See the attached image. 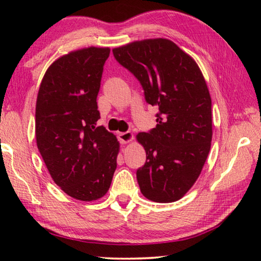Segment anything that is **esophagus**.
<instances>
[{
    "mask_svg": "<svg viewBox=\"0 0 261 261\" xmlns=\"http://www.w3.org/2000/svg\"><path fill=\"white\" fill-rule=\"evenodd\" d=\"M118 139H120L122 144H127V143H130L132 139H134V135H132V132H130V131L121 132V134H118Z\"/></svg>",
    "mask_w": 261,
    "mask_h": 261,
    "instance_id": "1",
    "label": "esophagus"
}]
</instances>
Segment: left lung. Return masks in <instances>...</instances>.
<instances>
[{"mask_svg": "<svg viewBox=\"0 0 261 261\" xmlns=\"http://www.w3.org/2000/svg\"><path fill=\"white\" fill-rule=\"evenodd\" d=\"M114 57L158 106L156 126L137 140L146 162L137 170L141 193L156 202L182 198L199 177L212 141V100L191 56L168 39H147L114 48Z\"/></svg>", "mask_w": 261, "mask_h": 261, "instance_id": "obj_1", "label": "left lung"}]
</instances>
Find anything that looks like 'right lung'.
Returning a JSON list of instances; mask_svg holds the SVG:
<instances>
[{
  "instance_id": "obj_1",
  "label": "right lung",
  "mask_w": 261,
  "mask_h": 261,
  "mask_svg": "<svg viewBox=\"0 0 261 261\" xmlns=\"http://www.w3.org/2000/svg\"><path fill=\"white\" fill-rule=\"evenodd\" d=\"M109 48L88 47L47 69L35 106L38 149L54 182L74 199L103 197L117 167L120 144L96 126V103Z\"/></svg>"
}]
</instances>
